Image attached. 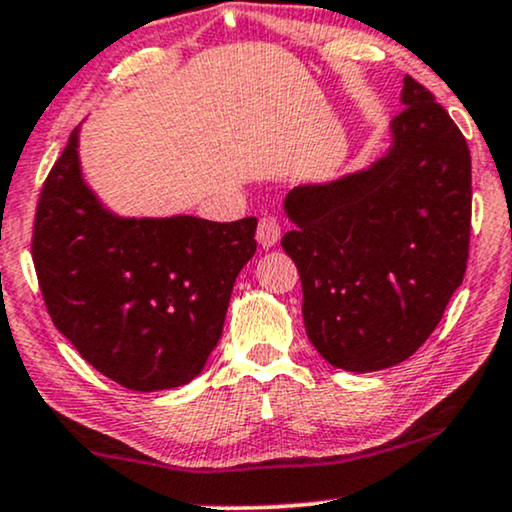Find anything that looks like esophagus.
<instances>
[{
    "mask_svg": "<svg viewBox=\"0 0 512 512\" xmlns=\"http://www.w3.org/2000/svg\"><path fill=\"white\" fill-rule=\"evenodd\" d=\"M279 235H282V226H279V221L275 219V216H263V219L258 221L256 240L263 249L275 247V244L279 242Z\"/></svg>",
    "mask_w": 512,
    "mask_h": 512,
    "instance_id": "34e87169",
    "label": "esophagus"
}]
</instances>
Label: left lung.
<instances>
[{
  "mask_svg": "<svg viewBox=\"0 0 512 512\" xmlns=\"http://www.w3.org/2000/svg\"><path fill=\"white\" fill-rule=\"evenodd\" d=\"M391 146L359 172L296 186L282 247L303 321L335 368L373 373L417 352L461 286L471 237V153L450 114L403 79Z\"/></svg>",
  "mask_w": 512,
  "mask_h": 512,
  "instance_id": "obj_1",
  "label": "left lung"
}]
</instances>
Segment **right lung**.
Listing matches in <instances>:
<instances>
[{"label":"right lung","mask_w":512,"mask_h":512,"mask_svg":"<svg viewBox=\"0 0 512 512\" xmlns=\"http://www.w3.org/2000/svg\"><path fill=\"white\" fill-rule=\"evenodd\" d=\"M254 233V216L114 214L83 181L74 128L41 188L32 258L48 314L76 352L125 389L160 391L205 368Z\"/></svg>","instance_id":"obj_1"}]
</instances>
